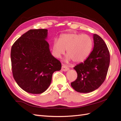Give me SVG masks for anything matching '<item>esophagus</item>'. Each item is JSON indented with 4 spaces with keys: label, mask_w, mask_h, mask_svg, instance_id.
Listing matches in <instances>:
<instances>
[{
    "label": "esophagus",
    "mask_w": 121,
    "mask_h": 121,
    "mask_svg": "<svg viewBox=\"0 0 121 121\" xmlns=\"http://www.w3.org/2000/svg\"><path fill=\"white\" fill-rule=\"evenodd\" d=\"M69 69V68H68L66 65H62V67H61V70L63 71H64V72H66L67 71H68Z\"/></svg>",
    "instance_id": "obj_1"
}]
</instances>
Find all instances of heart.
<instances>
[{"label": "heart", "mask_w": 121, "mask_h": 121, "mask_svg": "<svg viewBox=\"0 0 121 121\" xmlns=\"http://www.w3.org/2000/svg\"><path fill=\"white\" fill-rule=\"evenodd\" d=\"M92 40L86 34L76 33L61 35L59 39H54L52 48L54 56L60 58L67 50L65 61L73 60L79 63L88 57L92 48Z\"/></svg>", "instance_id": "b5f03b06"}]
</instances>
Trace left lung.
<instances>
[{"label":"left lung","mask_w":121,"mask_h":121,"mask_svg":"<svg viewBox=\"0 0 121 121\" xmlns=\"http://www.w3.org/2000/svg\"><path fill=\"white\" fill-rule=\"evenodd\" d=\"M94 47L87 59L74 68L77 78L71 86L80 93H89L99 87L105 79L110 62V55L104 40L93 34Z\"/></svg>","instance_id":"8db88e82"}]
</instances>
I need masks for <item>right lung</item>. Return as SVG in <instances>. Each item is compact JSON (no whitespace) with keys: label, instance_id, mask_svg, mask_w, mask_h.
<instances>
[{"label":"right lung","instance_id":"right-lung-1","mask_svg":"<svg viewBox=\"0 0 121 121\" xmlns=\"http://www.w3.org/2000/svg\"><path fill=\"white\" fill-rule=\"evenodd\" d=\"M47 29H33L13 43L10 57L16 82L27 92L40 94L50 86L53 73L60 71V62L51 53Z\"/></svg>","mask_w":121,"mask_h":121}]
</instances>
